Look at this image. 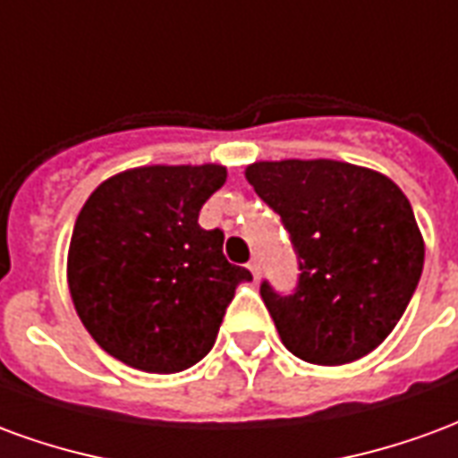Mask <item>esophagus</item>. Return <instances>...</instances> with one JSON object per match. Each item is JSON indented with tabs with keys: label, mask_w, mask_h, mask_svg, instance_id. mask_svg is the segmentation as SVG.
<instances>
[{
	"label": "esophagus",
	"mask_w": 458,
	"mask_h": 458,
	"mask_svg": "<svg viewBox=\"0 0 458 458\" xmlns=\"http://www.w3.org/2000/svg\"><path fill=\"white\" fill-rule=\"evenodd\" d=\"M248 267H250V272L255 275V277H259V272H262V262H259V258H252L248 262Z\"/></svg>",
	"instance_id": "1"
}]
</instances>
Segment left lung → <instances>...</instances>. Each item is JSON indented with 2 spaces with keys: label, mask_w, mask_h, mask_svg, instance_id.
<instances>
[{
  "label": "left lung",
  "mask_w": 458,
  "mask_h": 458,
  "mask_svg": "<svg viewBox=\"0 0 458 458\" xmlns=\"http://www.w3.org/2000/svg\"><path fill=\"white\" fill-rule=\"evenodd\" d=\"M245 176L282 218L297 255L292 292L259 284L282 344L317 365L370 353L422 277L424 242L410 200L383 174L344 161H259Z\"/></svg>",
  "instance_id": "left-lung-1"
}]
</instances>
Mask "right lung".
<instances>
[{
    "instance_id": "1",
    "label": "right lung",
    "mask_w": 458,
    "mask_h": 458,
    "mask_svg": "<svg viewBox=\"0 0 458 458\" xmlns=\"http://www.w3.org/2000/svg\"><path fill=\"white\" fill-rule=\"evenodd\" d=\"M225 169L144 166L85 200L68 252L75 311L98 345L147 373H179L208 353L250 269L223 255V230L199 225Z\"/></svg>"
}]
</instances>
